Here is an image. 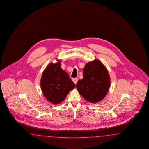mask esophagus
<instances>
[{"mask_svg":"<svg viewBox=\"0 0 149 149\" xmlns=\"http://www.w3.org/2000/svg\"><path fill=\"white\" fill-rule=\"evenodd\" d=\"M78 79L77 78H74L72 79V81H73V82L75 84H77V81H78Z\"/></svg>","mask_w":149,"mask_h":149,"instance_id":"34e87169","label":"esophagus"}]
</instances>
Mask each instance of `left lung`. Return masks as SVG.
Masks as SVG:
<instances>
[{
	"label": "left lung",
	"mask_w": 149,
	"mask_h": 149,
	"mask_svg": "<svg viewBox=\"0 0 149 149\" xmlns=\"http://www.w3.org/2000/svg\"><path fill=\"white\" fill-rule=\"evenodd\" d=\"M84 78L78 80V93L87 102L96 103L102 100L109 90L108 71L99 60L87 63L83 71Z\"/></svg>",
	"instance_id": "left-lung-1"
}]
</instances>
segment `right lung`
I'll return each instance as SVG.
<instances>
[{
  "mask_svg": "<svg viewBox=\"0 0 149 149\" xmlns=\"http://www.w3.org/2000/svg\"><path fill=\"white\" fill-rule=\"evenodd\" d=\"M61 60L50 63L42 73L40 86L46 99L53 104H58L65 99L76 85L68 73L61 68Z\"/></svg>",
  "mask_w": 149,
  "mask_h": 149,
  "instance_id": "right-lung-1",
  "label": "right lung"
}]
</instances>
